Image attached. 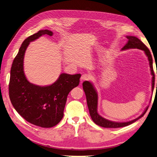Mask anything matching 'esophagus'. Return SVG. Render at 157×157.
Instances as JSON below:
<instances>
[{
    "label": "esophagus",
    "instance_id": "esophagus-1",
    "mask_svg": "<svg viewBox=\"0 0 157 157\" xmlns=\"http://www.w3.org/2000/svg\"><path fill=\"white\" fill-rule=\"evenodd\" d=\"M90 78V75L88 74H83L82 76H81V81H86V80H88Z\"/></svg>",
    "mask_w": 157,
    "mask_h": 157
}]
</instances>
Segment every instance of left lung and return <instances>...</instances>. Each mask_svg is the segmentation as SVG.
<instances>
[{"label": "left lung", "instance_id": "left-lung-1", "mask_svg": "<svg viewBox=\"0 0 157 157\" xmlns=\"http://www.w3.org/2000/svg\"><path fill=\"white\" fill-rule=\"evenodd\" d=\"M126 38H128V43L122 48V51L126 50L129 49H138L144 51L146 55L148 58V60L149 62V66H150L151 69V73L153 76L152 77V90L154 89L155 86V73L153 69V58L151 56V54L150 51H149L147 47L143 44L142 41H140L138 38L133 36H127ZM83 88L84 92L86 95V102L88 110H89V113L91 116L92 121L95 122V124L98 126H100L103 128H121L124 127L131 124L135 121H137L138 119L143 117L147 110L148 109L147 106L144 112L142 113V114L137 119H133L132 121H128V122H113L107 120L101 115H99L98 113V93L95 90V88L94 87L93 85L90 82V81H85L83 83ZM157 88V84H156Z\"/></svg>", "mask_w": 157, "mask_h": 157}]
</instances>
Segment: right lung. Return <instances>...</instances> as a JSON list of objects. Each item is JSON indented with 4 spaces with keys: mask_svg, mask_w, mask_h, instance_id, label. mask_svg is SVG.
<instances>
[{
    "mask_svg": "<svg viewBox=\"0 0 157 157\" xmlns=\"http://www.w3.org/2000/svg\"><path fill=\"white\" fill-rule=\"evenodd\" d=\"M44 35L52 36L53 33L40 30L22 44L11 66L9 95L13 107L25 120L42 128H51L63 118L67 95L78 86L81 74H61L49 86H40L29 82L24 72L25 52L31 42Z\"/></svg>",
    "mask_w": 157,
    "mask_h": 157,
    "instance_id": "add662e5",
    "label": "right lung"
}]
</instances>
